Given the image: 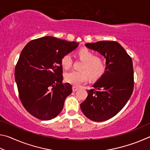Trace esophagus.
Returning a JSON list of instances; mask_svg holds the SVG:
<instances>
[{"mask_svg": "<svg viewBox=\"0 0 150 150\" xmlns=\"http://www.w3.org/2000/svg\"><path fill=\"white\" fill-rule=\"evenodd\" d=\"M72 89H73V92H75V91H77L79 89V87H76V86H73Z\"/></svg>", "mask_w": 150, "mask_h": 150, "instance_id": "1", "label": "esophagus"}]
</instances>
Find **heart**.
Segmentation results:
<instances>
[{
  "mask_svg": "<svg viewBox=\"0 0 150 150\" xmlns=\"http://www.w3.org/2000/svg\"><path fill=\"white\" fill-rule=\"evenodd\" d=\"M79 59L83 61L81 71H71L64 74V80L69 84L78 86L87 81L88 76L91 79L99 78L105 71L106 64L102 57L95 56L94 53L88 49H81L76 54ZM61 64L65 69H69L73 64L71 55L65 54L61 59Z\"/></svg>",
  "mask_w": 150,
  "mask_h": 150,
  "instance_id": "1",
  "label": "heart"
}]
</instances>
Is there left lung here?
<instances>
[{
    "label": "left lung",
    "mask_w": 150,
    "mask_h": 150,
    "mask_svg": "<svg viewBox=\"0 0 150 150\" xmlns=\"http://www.w3.org/2000/svg\"><path fill=\"white\" fill-rule=\"evenodd\" d=\"M85 46L106 59V69L81 104L86 117L95 122L108 120L120 112L130 99L134 89L132 58L118 42L100 41Z\"/></svg>",
    "instance_id": "obj_1"
}]
</instances>
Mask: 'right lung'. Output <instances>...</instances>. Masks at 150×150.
Here are the masks:
<instances>
[{
    "instance_id": "obj_1",
    "label": "right lung",
    "mask_w": 150,
    "mask_h": 150,
    "mask_svg": "<svg viewBox=\"0 0 150 150\" xmlns=\"http://www.w3.org/2000/svg\"><path fill=\"white\" fill-rule=\"evenodd\" d=\"M78 45L45 36L32 40L22 50L15 67V81L20 99L30 115L49 120L62 112L72 87L62 83L61 59Z\"/></svg>"
}]
</instances>
